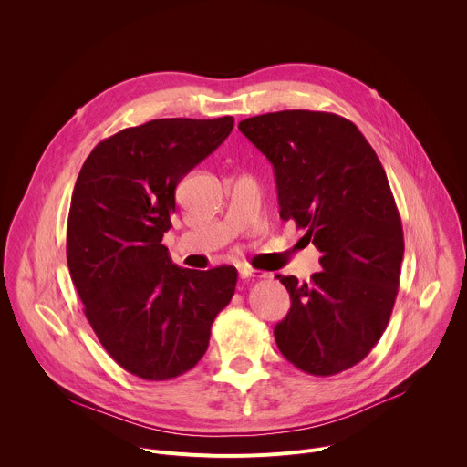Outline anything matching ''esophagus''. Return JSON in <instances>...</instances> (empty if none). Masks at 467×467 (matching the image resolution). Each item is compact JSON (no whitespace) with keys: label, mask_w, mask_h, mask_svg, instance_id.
Instances as JSON below:
<instances>
[{"label":"esophagus","mask_w":467,"mask_h":467,"mask_svg":"<svg viewBox=\"0 0 467 467\" xmlns=\"http://www.w3.org/2000/svg\"><path fill=\"white\" fill-rule=\"evenodd\" d=\"M238 274H240V277L242 279H264V277H268V274L265 272H260V270H253V268H249V265H238Z\"/></svg>","instance_id":"34e87169"}]
</instances>
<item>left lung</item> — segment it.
<instances>
[{
    "label": "left lung",
    "mask_w": 467,
    "mask_h": 467,
    "mask_svg": "<svg viewBox=\"0 0 467 467\" xmlns=\"http://www.w3.org/2000/svg\"><path fill=\"white\" fill-rule=\"evenodd\" d=\"M274 166L281 218L306 229L321 272L277 279L292 306L274 328L283 357L305 373L353 368L388 325L405 253L384 168L358 127L330 112L281 110L242 119Z\"/></svg>",
    "instance_id": "8db88e82"
}]
</instances>
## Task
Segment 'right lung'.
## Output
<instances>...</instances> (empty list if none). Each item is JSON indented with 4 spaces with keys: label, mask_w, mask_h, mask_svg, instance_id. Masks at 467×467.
Instances as JSON below:
<instances>
[{
    "label": "right lung",
    "mask_w": 467,
    "mask_h": 467,
    "mask_svg": "<svg viewBox=\"0 0 467 467\" xmlns=\"http://www.w3.org/2000/svg\"><path fill=\"white\" fill-rule=\"evenodd\" d=\"M233 125V116L151 119L99 142L79 171L66 231L70 275L105 351L140 379L192 369L234 296L233 265L179 268L161 244L179 181Z\"/></svg>",
    "instance_id": "add662e5"
}]
</instances>
